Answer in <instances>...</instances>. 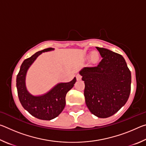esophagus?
<instances>
[{
	"instance_id": "1",
	"label": "esophagus",
	"mask_w": 146,
	"mask_h": 146,
	"mask_svg": "<svg viewBox=\"0 0 146 146\" xmlns=\"http://www.w3.org/2000/svg\"><path fill=\"white\" fill-rule=\"evenodd\" d=\"M76 80H80L81 78H82V76H81L80 75H79V74H77V75H76Z\"/></svg>"
}]
</instances>
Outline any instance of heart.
Segmentation results:
<instances>
[{
  "label": "heart",
  "mask_w": 146,
  "mask_h": 146,
  "mask_svg": "<svg viewBox=\"0 0 146 146\" xmlns=\"http://www.w3.org/2000/svg\"><path fill=\"white\" fill-rule=\"evenodd\" d=\"M98 57H99V56H98V54L97 52H92L90 55L91 61L94 62L97 61L98 60Z\"/></svg>",
  "instance_id": "1"
}]
</instances>
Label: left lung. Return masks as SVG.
Here are the masks:
<instances>
[{
  "label": "left lung",
  "instance_id": "left-lung-1",
  "mask_svg": "<svg viewBox=\"0 0 146 146\" xmlns=\"http://www.w3.org/2000/svg\"><path fill=\"white\" fill-rule=\"evenodd\" d=\"M102 59L97 66L80 71L84 81V97L89 110L99 118H108L125 105L131 92V75L120 54L96 47Z\"/></svg>",
  "mask_w": 146,
  "mask_h": 146
}]
</instances>
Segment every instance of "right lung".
<instances>
[{
	"instance_id": "obj_1",
	"label": "right lung",
	"mask_w": 146,
	"mask_h": 146,
	"mask_svg": "<svg viewBox=\"0 0 146 146\" xmlns=\"http://www.w3.org/2000/svg\"><path fill=\"white\" fill-rule=\"evenodd\" d=\"M53 49L51 48L44 49L24 60L17 76V93L22 106L32 116L40 120H50L60 114L66 105V94L76 81L75 77L70 82L59 83L43 95L33 96L28 92L25 80L29 68L42 53Z\"/></svg>"
}]
</instances>
